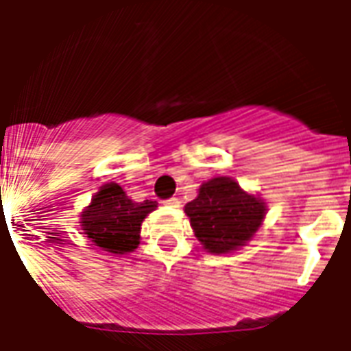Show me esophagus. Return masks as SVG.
I'll return each mask as SVG.
<instances>
[{
    "label": "esophagus",
    "mask_w": 351,
    "mask_h": 351,
    "mask_svg": "<svg viewBox=\"0 0 351 351\" xmlns=\"http://www.w3.org/2000/svg\"><path fill=\"white\" fill-rule=\"evenodd\" d=\"M165 204H168V206H173V208H178L179 204H181V201H179L178 197H170L165 201Z\"/></svg>",
    "instance_id": "esophagus-1"
}]
</instances>
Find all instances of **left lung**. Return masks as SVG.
<instances>
[{
	"label": "left lung",
	"mask_w": 351,
	"mask_h": 351,
	"mask_svg": "<svg viewBox=\"0 0 351 351\" xmlns=\"http://www.w3.org/2000/svg\"><path fill=\"white\" fill-rule=\"evenodd\" d=\"M184 212L204 250L228 254L254 237L265 219L266 203L246 193L232 178H214L201 184Z\"/></svg>",
	"instance_id": "obj_1"
}]
</instances>
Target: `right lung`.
<instances>
[{
	"label": "right lung",
	"instance_id": "1",
	"mask_svg": "<svg viewBox=\"0 0 351 351\" xmlns=\"http://www.w3.org/2000/svg\"><path fill=\"white\" fill-rule=\"evenodd\" d=\"M156 206L158 203L148 199L136 203L119 184L106 183L81 212V228L101 250L127 254L137 248L143 219L156 210Z\"/></svg>",
	"mask_w": 351,
	"mask_h": 351
}]
</instances>
